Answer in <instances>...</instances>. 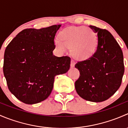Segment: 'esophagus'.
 I'll list each match as a JSON object with an SVG mask.
<instances>
[{
	"instance_id": "34e87169",
	"label": "esophagus",
	"mask_w": 128,
	"mask_h": 128,
	"mask_svg": "<svg viewBox=\"0 0 128 128\" xmlns=\"http://www.w3.org/2000/svg\"><path fill=\"white\" fill-rule=\"evenodd\" d=\"M75 66V62L73 60H71V64H70V66H71V68H74Z\"/></svg>"
}]
</instances>
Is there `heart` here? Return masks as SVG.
I'll list each match as a JSON object with an SVG mask.
<instances>
[{
    "label": "heart",
    "mask_w": 128,
    "mask_h": 128,
    "mask_svg": "<svg viewBox=\"0 0 128 128\" xmlns=\"http://www.w3.org/2000/svg\"><path fill=\"white\" fill-rule=\"evenodd\" d=\"M59 38L54 40L55 46L60 52H66L68 48H72V54L80 60L88 59L96 50L97 36L90 28L72 26L62 30Z\"/></svg>",
    "instance_id": "b5f03b06"
}]
</instances>
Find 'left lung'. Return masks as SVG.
Masks as SVG:
<instances>
[{
    "instance_id": "8db88e82",
    "label": "left lung",
    "mask_w": 128,
    "mask_h": 128,
    "mask_svg": "<svg viewBox=\"0 0 128 128\" xmlns=\"http://www.w3.org/2000/svg\"><path fill=\"white\" fill-rule=\"evenodd\" d=\"M90 27L97 33V48L91 57L75 65L80 72L75 88L84 100L102 102L111 97L121 86L124 72L123 54L108 30L92 25Z\"/></svg>"
}]
</instances>
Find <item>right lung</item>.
Returning <instances> with one entry per match:
<instances>
[{"instance_id": "add662e5", "label": "right lung", "mask_w": 128, "mask_h": 128, "mask_svg": "<svg viewBox=\"0 0 128 128\" xmlns=\"http://www.w3.org/2000/svg\"><path fill=\"white\" fill-rule=\"evenodd\" d=\"M60 24L41 29L26 28L5 50L3 71L10 92L26 104L46 100L52 92L54 77L70 68L69 56L52 54L54 37Z\"/></svg>"}]
</instances>
